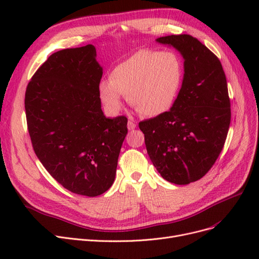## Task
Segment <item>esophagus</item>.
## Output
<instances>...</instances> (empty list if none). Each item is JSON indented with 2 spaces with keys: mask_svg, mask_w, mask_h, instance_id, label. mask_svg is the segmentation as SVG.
I'll return each instance as SVG.
<instances>
[{
  "mask_svg": "<svg viewBox=\"0 0 259 259\" xmlns=\"http://www.w3.org/2000/svg\"><path fill=\"white\" fill-rule=\"evenodd\" d=\"M127 128H128L130 131H133V130H135V128H136V123H135L134 121H132V120H130V121L127 122Z\"/></svg>",
  "mask_w": 259,
  "mask_h": 259,
  "instance_id": "obj_1",
  "label": "esophagus"
}]
</instances>
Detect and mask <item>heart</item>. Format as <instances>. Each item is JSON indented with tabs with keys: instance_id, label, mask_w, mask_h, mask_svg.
<instances>
[{
	"instance_id": "1",
	"label": "heart",
	"mask_w": 259,
	"mask_h": 259,
	"mask_svg": "<svg viewBox=\"0 0 259 259\" xmlns=\"http://www.w3.org/2000/svg\"><path fill=\"white\" fill-rule=\"evenodd\" d=\"M182 77V64L174 53L142 50L116 65L110 80L98 83V94L111 113L120 111L126 96L140 114L158 116L173 106Z\"/></svg>"
}]
</instances>
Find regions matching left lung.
Returning <instances> with one entry per match:
<instances>
[{"mask_svg": "<svg viewBox=\"0 0 259 259\" xmlns=\"http://www.w3.org/2000/svg\"><path fill=\"white\" fill-rule=\"evenodd\" d=\"M184 58L180 91L168 111L139 123L154 167L167 182H197L214 165L228 134L231 111L221 61L189 34L155 40Z\"/></svg>", "mask_w": 259, "mask_h": 259, "instance_id": "left-lung-1", "label": "left lung"}]
</instances>
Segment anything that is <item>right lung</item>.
<instances>
[{"instance_id": "right-lung-1", "label": "right lung", "mask_w": 259, "mask_h": 259, "mask_svg": "<svg viewBox=\"0 0 259 259\" xmlns=\"http://www.w3.org/2000/svg\"><path fill=\"white\" fill-rule=\"evenodd\" d=\"M103 67L92 44L54 53L29 82L25 108L34 152L69 191L97 197L114 182L127 134L125 116L106 117L98 83Z\"/></svg>"}]
</instances>
